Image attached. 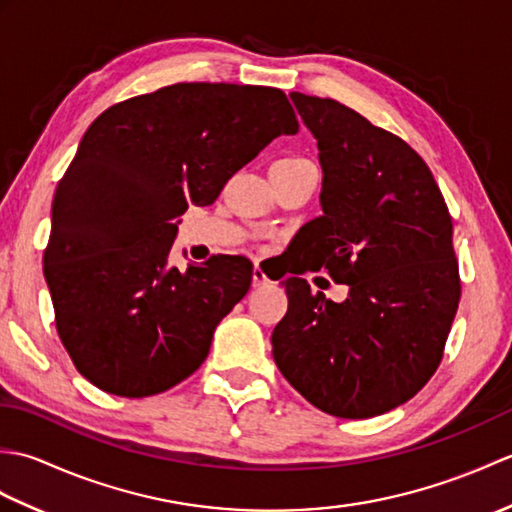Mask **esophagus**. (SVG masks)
Returning <instances> with one entry per match:
<instances>
[{"label":"esophagus","instance_id":"esophagus-1","mask_svg":"<svg viewBox=\"0 0 512 512\" xmlns=\"http://www.w3.org/2000/svg\"><path fill=\"white\" fill-rule=\"evenodd\" d=\"M266 284H270L268 275L264 273L262 268L255 266V268H253V286H255V288H262V286H266Z\"/></svg>","mask_w":512,"mask_h":512}]
</instances>
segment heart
<instances>
[{
	"label": "heart",
	"instance_id": "1",
	"mask_svg": "<svg viewBox=\"0 0 512 512\" xmlns=\"http://www.w3.org/2000/svg\"><path fill=\"white\" fill-rule=\"evenodd\" d=\"M306 162H310V160L301 158V156H284V158L275 160V165H306Z\"/></svg>",
	"mask_w": 512,
	"mask_h": 512
}]
</instances>
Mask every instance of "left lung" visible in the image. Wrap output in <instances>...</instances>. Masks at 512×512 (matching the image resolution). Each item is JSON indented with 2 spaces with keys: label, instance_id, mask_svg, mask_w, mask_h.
<instances>
[{
  "label": "left lung",
  "instance_id": "obj_1",
  "mask_svg": "<svg viewBox=\"0 0 512 512\" xmlns=\"http://www.w3.org/2000/svg\"><path fill=\"white\" fill-rule=\"evenodd\" d=\"M290 99L319 145L323 215L297 235L273 356L317 409L380 416L416 396L444 356L462 292L453 217L405 140L334 99ZM308 269L347 283L351 297L312 293L298 277Z\"/></svg>",
  "mask_w": 512,
  "mask_h": 512
}]
</instances>
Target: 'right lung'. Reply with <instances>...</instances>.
<instances>
[{
	"label": "right lung",
	"instance_id": "add662e5",
	"mask_svg": "<svg viewBox=\"0 0 512 512\" xmlns=\"http://www.w3.org/2000/svg\"><path fill=\"white\" fill-rule=\"evenodd\" d=\"M297 132L286 94L264 85L173 83L96 118L54 191L43 250L54 323L81 376L145 398L204 363L253 264L213 255L180 273L169 259L178 217Z\"/></svg>",
	"mask_w": 512,
	"mask_h": 512
}]
</instances>
